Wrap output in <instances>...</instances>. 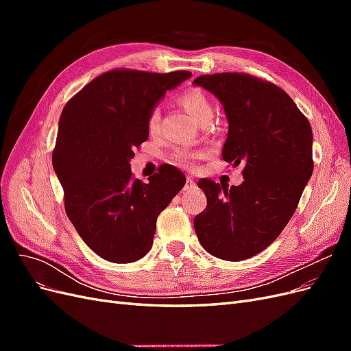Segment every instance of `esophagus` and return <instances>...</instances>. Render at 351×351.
<instances>
[{"label":"esophagus","mask_w":351,"mask_h":351,"mask_svg":"<svg viewBox=\"0 0 351 351\" xmlns=\"http://www.w3.org/2000/svg\"><path fill=\"white\" fill-rule=\"evenodd\" d=\"M196 187V183H195V180L192 178V177H187V180H186V186H184V189L186 190H190V189H195Z\"/></svg>","instance_id":"34e87169"}]
</instances>
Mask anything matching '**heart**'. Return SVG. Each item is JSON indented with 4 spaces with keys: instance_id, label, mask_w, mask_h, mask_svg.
Masks as SVG:
<instances>
[{
    "instance_id": "obj_1",
    "label": "heart",
    "mask_w": 351,
    "mask_h": 351,
    "mask_svg": "<svg viewBox=\"0 0 351 351\" xmlns=\"http://www.w3.org/2000/svg\"><path fill=\"white\" fill-rule=\"evenodd\" d=\"M178 102L199 123L206 119V117L212 115V104L209 98L206 97V93L204 90H200L197 88H190L183 90L178 95ZM159 121H161L159 111H151L146 119V127L149 134L155 136L159 132ZM204 152L196 149H178L173 155V161L178 167L192 169L196 167L199 159L204 158Z\"/></svg>"
}]
</instances>
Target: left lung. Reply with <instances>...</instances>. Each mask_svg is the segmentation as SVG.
I'll return each instance as SVG.
<instances>
[{
    "instance_id": "obj_1",
    "label": "left lung",
    "mask_w": 351,
    "mask_h": 351,
    "mask_svg": "<svg viewBox=\"0 0 351 351\" xmlns=\"http://www.w3.org/2000/svg\"><path fill=\"white\" fill-rule=\"evenodd\" d=\"M224 105L222 159L244 162L240 186L202 180L208 205L195 231L214 256L239 262L267 249L289 224L313 173L312 127L277 84L246 73L204 74L195 82Z\"/></svg>"
}]
</instances>
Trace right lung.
<instances>
[{
    "mask_svg": "<svg viewBox=\"0 0 351 351\" xmlns=\"http://www.w3.org/2000/svg\"><path fill=\"white\" fill-rule=\"evenodd\" d=\"M192 76L178 70L115 69L66 104L52 151L64 208L82 240L105 261L130 263L151 250L156 218L186 183L173 165L134 178L133 149L149 137L146 119L167 90Z\"/></svg>",
    "mask_w": 351,
    "mask_h": 351,
    "instance_id": "obj_1",
    "label": "right lung"
}]
</instances>
